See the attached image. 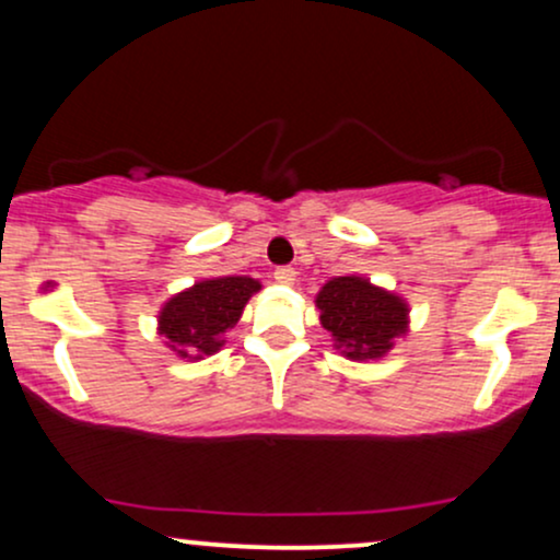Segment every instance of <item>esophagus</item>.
<instances>
[{
	"label": "esophagus",
	"mask_w": 560,
	"mask_h": 560,
	"mask_svg": "<svg viewBox=\"0 0 560 560\" xmlns=\"http://www.w3.org/2000/svg\"><path fill=\"white\" fill-rule=\"evenodd\" d=\"M294 276H298V271H294V268H289V266H281V268H276V271H273V279L279 281V284H284V287L294 284Z\"/></svg>",
	"instance_id": "1"
}]
</instances>
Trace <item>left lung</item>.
<instances>
[{
    "instance_id": "1",
    "label": "left lung",
    "mask_w": 560,
    "mask_h": 560,
    "mask_svg": "<svg viewBox=\"0 0 560 560\" xmlns=\"http://www.w3.org/2000/svg\"><path fill=\"white\" fill-rule=\"evenodd\" d=\"M320 324L347 358L371 361L382 358L392 339L405 331L408 307L400 298L371 287L358 276H339L318 292Z\"/></svg>"
}]
</instances>
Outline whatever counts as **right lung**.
Wrapping results in <instances>:
<instances>
[{
	"mask_svg": "<svg viewBox=\"0 0 560 560\" xmlns=\"http://www.w3.org/2000/svg\"><path fill=\"white\" fill-rule=\"evenodd\" d=\"M260 284L247 276L199 281L176 294L160 313V334L171 339L178 355H210L223 345V334L242 316V307Z\"/></svg>",
	"mask_w": 560,
	"mask_h": 560,
	"instance_id": "obj_1",
	"label": "right lung"
}]
</instances>
